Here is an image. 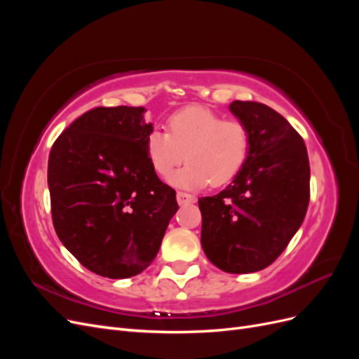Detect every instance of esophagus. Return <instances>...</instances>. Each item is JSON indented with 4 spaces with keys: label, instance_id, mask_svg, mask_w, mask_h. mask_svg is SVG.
<instances>
[{
    "label": "esophagus",
    "instance_id": "esophagus-1",
    "mask_svg": "<svg viewBox=\"0 0 359 359\" xmlns=\"http://www.w3.org/2000/svg\"><path fill=\"white\" fill-rule=\"evenodd\" d=\"M177 202H178V205H189V203L196 202V198H194L193 194L178 191L177 193Z\"/></svg>",
    "mask_w": 359,
    "mask_h": 359
}]
</instances>
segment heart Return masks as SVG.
<instances>
[{"label": "heart", "instance_id": "heart-1", "mask_svg": "<svg viewBox=\"0 0 359 359\" xmlns=\"http://www.w3.org/2000/svg\"><path fill=\"white\" fill-rule=\"evenodd\" d=\"M252 137L248 127L238 119H224L208 107L190 106L168 119V133L153 130L145 139L151 168L166 177L186 154L187 165L169 177L180 189L223 186L245 166Z\"/></svg>", "mask_w": 359, "mask_h": 359}]
</instances>
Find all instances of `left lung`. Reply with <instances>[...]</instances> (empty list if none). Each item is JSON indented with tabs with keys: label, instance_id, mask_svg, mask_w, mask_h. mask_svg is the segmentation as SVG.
<instances>
[{
	"label": "left lung",
	"instance_id": "obj_1",
	"mask_svg": "<svg viewBox=\"0 0 359 359\" xmlns=\"http://www.w3.org/2000/svg\"><path fill=\"white\" fill-rule=\"evenodd\" d=\"M229 111L250 130L245 166L223 191L199 199L201 244L224 273L271 265L298 232L310 201V165L302 137L269 106L235 100Z\"/></svg>",
	"mask_w": 359,
	"mask_h": 359
}]
</instances>
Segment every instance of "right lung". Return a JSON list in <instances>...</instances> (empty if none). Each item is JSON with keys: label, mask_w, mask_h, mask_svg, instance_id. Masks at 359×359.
I'll list each match as a JSON object with an SVG mask.
<instances>
[{"label": "right lung", "mask_w": 359, "mask_h": 359, "mask_svg": "<svg viewBox=\"0 0 359 359\" xmlns=\"http://www.w3.org/2000/svg\"><path fill=\"white\" fill-rule=\"evenodd\" d=\"M145 107H95L53 144L52 222L62 245L93 273L128 278L157 256L178 203L151 168Z\"/></svg>", "instance_id": "add662e5"}]
</instances>
